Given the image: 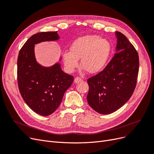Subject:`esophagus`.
<instances>
[{
	"mask_svg": "<svg viewBox=\"0 0 154 154\" xmlns=\"http://www.w3.org/2000/svg\"><path fill=\"white\" fill-rule=\"evenodd\" d=\"M82 81V79H81L80 78H79V77H76L75 78H74V82L75 83H80V82H81Z\"/></svg>",
	"mask_w": 154,
	"mask_h": 154,
	"instance_id": "1",
	"label": "esophagus"
}]
</instances>
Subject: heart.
<instances>
[{
  "mask_svg": "<svg viewBox=\"0 0 154 154\" xmlns=\"http://www.w3.org/2000/svg\"><path fill=\"white\" fill-rule=\"evenodd\" d=\"M70 50L63 53L65 67L69 72L79 67L81 59L83 69L90 74H96L104 69L108 62L111 45L109 40L98 35H87L74 40Z\"/></svg>",
  "mask_w": 154,
  "mask_h": 154,
  "instance_id": "1",
  "label": "heart"
}]
</instances>
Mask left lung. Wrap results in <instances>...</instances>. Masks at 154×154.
Returning <instances> with one entry per match:
<instances>
[{
	"instance_id": "obj_1",
	"label": "left lung",
	"mask_w": 154,
	"mask_h": 154,
	"mask_svg": "<svg viewBox=\"0 0 154 154\" xmlns=\"http://www.w3.org/2000/svg\"><path fill=\"white\" fill-rule=\"evenodd\" d=\"M117 38L114 57L103 71L87 80L88 103L97 112L109 114L123 106L136 86L139 57L133 45L123 34L116 32Z\"/></svg>"
}]
</instances>
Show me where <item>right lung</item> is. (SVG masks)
<instances>
[{
	"label": "right lung",
	"instance_id": "add662e5",
	"mask_svg": "<svg viewBox=\"0 0 154 154\" xmlns=\"http://www.w3.org/2000/svg\"><path fill=\"white\" fill-rule=\"evenodd\" d=\"M58 40L57 31L33 35L20 50L17 60L18 85L22 98L35 112L44 116L58 109L73 82V77L61 69V57L59 62L49 67L42 66L36 60V44Z\"/></svg>",
	"mask_w": 154,
	"mask_h": 154
}]
</instances>
